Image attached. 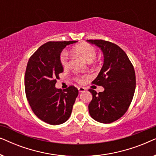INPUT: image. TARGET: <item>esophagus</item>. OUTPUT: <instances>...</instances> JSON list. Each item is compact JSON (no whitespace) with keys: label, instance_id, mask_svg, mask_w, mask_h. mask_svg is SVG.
Returning a JSON list of instances; mask_svg holds the SVG:
<instances>
[{"label":"esophagus","instance_id":"1","mask_svg":"<svg viewBox=\"0 0 156 156\" xmlns=\"http://www.w3.org/2000/svg\"><path fill=\"white\" fill-rule=\"evenodd\" d=\"M78 90L80 92H83V91L86 90V89H85L84 87H78Z\"/></svg>","mask_w":156,"mask_h":156}]
</instances>
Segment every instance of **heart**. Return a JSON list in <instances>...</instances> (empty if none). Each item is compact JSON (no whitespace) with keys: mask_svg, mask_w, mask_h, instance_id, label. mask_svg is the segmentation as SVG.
I'll return each mask as SVG.
<instances>
[{"mask_svg":"<svg viewBox=\"0 0 156 156\" xmlns=\"http://www.w3.org/2000/svg\"><path fill=\"white\" fill-rule=\"evenodd\" d=\"M73 52L86 60L88 62H91L95 59L97 55V50L94 47L88 43H81L77 45L74 46L73 48ZM69 53L67 51L64 50L60 55V63L64 68H67L69 66ZM76 81L79 83H82L84 81L83 76H79L76 78Z\"/></svg>","mask_w":156,"mask_h":156,"instance_id":"1","label":"heart"}]
</instances>
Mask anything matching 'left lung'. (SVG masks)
Returning a JSON list of instances; mask_svg holds the SVG:
<instances>
[{
  "mask_svg": "<svg viewBox=\"0 0 156 156\" xmlns=\"http://www.w3.org/2000/svg\"><path fill=\"white\" fill-rule=\"evenodd\" d=\"M101 48L104 65L92 84L104 88L102 92L92 94L89 104L91 118L98 122L110 123L118 120L127 112L136 89L133 66L126 52L117 44L103 40H87Z\"/></svg>",
  "mask_w": 156,
  "mask_h": 156,
  "instance_id": "left-lung-1",
  "label": "left lung"
}]
</instances>
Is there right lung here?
Here are the masks:
<instances>
[{"label": "right lung", "instance_id": "1", "mask_svg": "<svg viewBox=\"0 0 156 156\" xmlns=\"http://www.w3.org/2000/svg\"><path fill=\"white\" fill-rule=\"evenodd\" d=\"M77 41L48 42L30 57L25 74L27 99L36 116L51 125L68 120L79 91L74 86L62 91L55 88L63 72L60 54L68 44Z\"/></svg>", "mask_w": 156, "mask_h": 156}]
</instances>
